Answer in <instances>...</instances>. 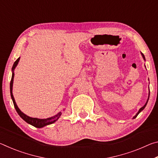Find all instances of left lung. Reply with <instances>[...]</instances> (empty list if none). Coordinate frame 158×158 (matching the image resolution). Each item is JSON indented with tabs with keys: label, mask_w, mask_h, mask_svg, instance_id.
Masks as SVG:
<instances>
[{
	"label": "left lung",
	"mask_w": 158,
	"mask_h": 158,
	"mask_svg": "<svg viewBox=\"0 0 158 158\" xmlns=\"http://www.w3.org/2000/svg\"><path fill=\"white\" fill-rule=\"evenodd\" d=\"M141 53V55H142V56H143V59L146 60V59H145V57H144V55L143 54V53ZM149 95H150V92H149V93H148V100H147V101H146V104H145V105H143V106H142V107H141V108H140V109H139V111L137 112V114H136V115H135V116L133 117V118H136V117H137V116H138V114H139V113H140V112H141V111H142V110H143V109L144 108H145V107H146V105H147V103H148V99H149Z\"/></svg>",
	"instance_id": "obj_1"
}]
</instances>
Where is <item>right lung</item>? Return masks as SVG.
Segmentation results:
<instances>
[{
  "mask_svg": "<svg viewBox=\"0 0 158 158\" xmlns=\"http://www.w3.org/2000/svg\"><path fill=\"white\" fill-rule=\"evenodd\" d=\"M19 59H20V57L17 58V60L15 61L14 65H13V66H12V75L11 81H10V95H11L12 100L13 101V104H14V106H15V108L16 109V111H17L18 114L19 115L21 118H22L23 120H24V121L26 123H28V124L33 125V126L35 127L41 128V127H43L44 126H46V125L53 123H55L58 118H59V117L61 116V114H62L61 112H59V113L57 114L56 115H55L54 116L48 118L40 119V118H37L29 117V116H27V115L23 114V112L21 111L19 109V107L17 105V104H16V102L15 100L14 96H13V94H12V86H13V80H14V76H15L14 69H15L16 67H17L19 61Z\"/></svg>",
  "mask_w": 158,
  "mask_h": 158,
  "instance_id": "right-lung-1",
  "label": "right lung"
}]
</instances>
